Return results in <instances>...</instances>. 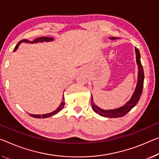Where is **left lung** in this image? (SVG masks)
Returning a JSON list of instances; mask_svg holds the SVG:
<instances>
[{
  "mask_svg": "<svg viewBox=\"0 0 159 159\" xmlns=\"http://www.w3.org/2000/svg\"><path fill=\"white\" fill-rule=\"evenodd\" d=\"M111 39H117V37H112ZM136 52V60H137V64L138 65V80L137 86L132 96L131 97L130 100L123 106L114 110H102L99 107H98L93 102V98L91 95V106L93 110L97 114L100 116L110 118H117L121 117L127 114L137 104L139 100L140 99L141 95L142 93V90L143 87V80H144V74H143V69L142 64H141L140 60V53L137 47H135Z\"/></svg>",
  "mask_w": 159,
  "mask_h": 159,
  "instance_id": "left-lung-1",
  "label": "left lung"
}]
</instances>
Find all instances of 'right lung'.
<instances>
[{
  "mask_svg": "<svg viewBox=\"0 0 159 159\" xmlns=\"http://www.w3.org/2000/svg\"><path fill=\"white\" fill-rule=\"evenodd\" d=\"M54 39L51 38V37H39V38H37L35 39L33 41H30V40H27V39H22L20 40L17 44L16 45V47H15L14 49V51H16V50L18 48L19 45L22 42H26V43H37V42H51L53 41ZM64 95H63V98H62V101L60 103V105L59 106V107L57 108L56 110H54V112H50V113H48V114H44V115H32V114H30V115L32 117H35V118H46V117H51V116H53L54 115L57 114L58 112L61 111V110L63 109V107L64 106Z\"/></svg>",
  "mask_w": 159,
  "mask_h": 159,
  "instance_id": "1",
  "label": "right lung"
}]
</instances>
